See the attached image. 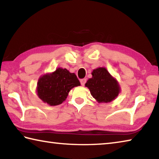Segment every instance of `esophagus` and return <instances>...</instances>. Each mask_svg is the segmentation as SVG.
<instances>
[{"instance_id": "esophagus-1", "label": "esophagus", "mask_w": 159, "mask_h": 159, "mask_svg": "<svg viewBox=\"0 0 159 159\" xmlns=\"http://www.w3.org/2000/svg\"><path fill=\"white\" fill-rule=\"evenodd\" d=\"M86 81H87V80H86V79H83L80 80V84H81L82 85H85Z\"/></svg>"}]
</instances>
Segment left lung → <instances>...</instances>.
Returning <instances> with one entry per match:
<instances>
[{"label":"left lung","mask_w":159,"mask_h":159,"mask_svg":"<svg viewBox=\"0 0 159 159\" xmlns=\"http://www.w3.org/2000/svg\"><path fill=\"white\" fill-rule=\"evenodd\" d=\"M93 78L85 83L91 95L99 102H109L118 96L120 88L116 80L114 79L104 67L96 69L92 72Z\"/></svg>","instance_id":"obj_1"}]
</instances>
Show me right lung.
Returning <instances> with one entry per match:
<instances>
[{
	"label": "right lung",
	"mask_w": 159,
	"mask_h": 159,
	"mask_svg": "<svg viewBox=\"0 0 159 159\" xmlns=\"http://www.w3.org/2000/svg\"><path fill=\"white\" fill-rule=\"evenodd\" d=\"M80 85L75 74L58 68L52 74L44 75L38 82V95L51 106L59 105L66 99L70 90Z\"/></svg>",
	"instance_id": "add662e5"
}]
</instances>
